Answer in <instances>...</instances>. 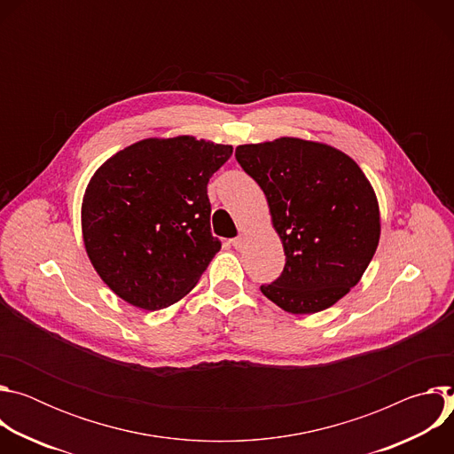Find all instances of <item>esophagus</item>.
Here are the masks:
<instances>
[{
    "mask_svg": "<svg viewBox=\"0 0 454 454\" xmlns=\"http://www.w3.org/2000/svg\"><path fill=\"white\" fill-rule=\"evenodd\" d=\"M230 242H231V246H233L235 249H240V247L244 246V237H242V235H240V237H235V239H231Z\"/></svg>",
    "mask_w": 454,
    "mask_h": 454,
    "instance_id": "1",
    "label": "esophagus"
}]
</instances>
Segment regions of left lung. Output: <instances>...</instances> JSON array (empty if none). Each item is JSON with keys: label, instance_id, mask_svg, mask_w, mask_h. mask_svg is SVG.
Here are the masks:
<instances>
[{"label": "left lung", "instance_id": "left-lung-1", "mask_svg": "<svg viewBox=\"0 0 454 454\" xmlns=\"http://www.w3.org/2000/svg\"><path fill=\"white\" fill-rule=\"evenodd\" d=\"M235 158L266 193L284 244V271L262 294L291 314L334 305L379 244L377 198L363 170L341 151L300 138L239 145Z\"/></svg>", "mask_w": 454, "mask_h": 454}]
</instances>
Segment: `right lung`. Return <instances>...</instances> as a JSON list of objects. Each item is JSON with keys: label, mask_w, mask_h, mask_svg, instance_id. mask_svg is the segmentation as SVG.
<instances>
[{"label": "right lung", "mask_w": 454, "mask_h": 454, "mask_svg": "<svg viewBox=\"0 0 454 454\" xmlns=\"http://www.w3.org/2000/svg\"><path fill=\"white\" fill-rule=\"evenodd\" d=\"M231 153V145L193 137L149 138L95 172L82 201V235L114 294L158 310L198 284L221 249L207 186Z\"/></svg>", "instance_id": "1"}]
</instances>
